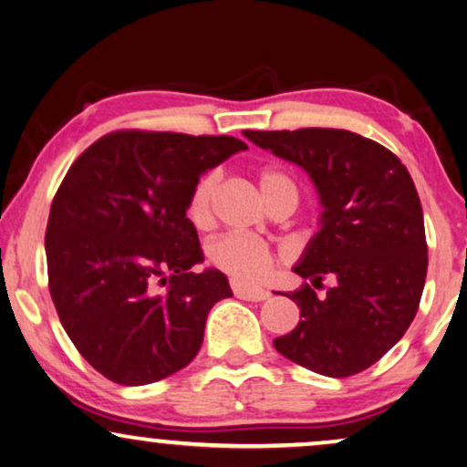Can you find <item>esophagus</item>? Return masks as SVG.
<instances>
[{
    "mask_svg": "<svg viewBox=\"0 0 467 467\" xmlns=\"http://www.w3.org/2000/svg\"><path fill=\"white\" fill-rule=\"evenodd\" d=\"M232 288L238 299H244V301H265L269 299V290L265 288H254V286H246V284H242L238 280H232Z\"/></svg>",
    "mask_w": 467,
    "mask_h": 467,
    "instance_id": "esophagus-1",
    "label": "esophagus"
}]
</instances>
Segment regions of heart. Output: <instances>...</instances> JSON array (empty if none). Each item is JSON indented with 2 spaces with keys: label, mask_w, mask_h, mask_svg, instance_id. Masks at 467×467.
<instances>
[{
  "label": "heart",
  "mask_w": 467,
  "mask_h": 467,
  "mask_svg": "<svg viewBox=\"0 0 467 467\" xmlns=\"http://www.w3.org/2000/svg\"><path fill=\"white\" fill-rule=\"evenodd\" d=\"M219 177L214 172H208L195 183L192 195H189L187 217L195 227H206L213 221V200L217 192ZM259 187L263 200L269 195L286 189L296 198V187L286 174L274 168H267L259 174ZM211 261L221 272L234 275L235 280L253 282L265 275L274 265V253L265 242L248 238V235L229 234L211 246Z\"/></svg>",
  "instance_id": "heart-1"
}]
</instances>
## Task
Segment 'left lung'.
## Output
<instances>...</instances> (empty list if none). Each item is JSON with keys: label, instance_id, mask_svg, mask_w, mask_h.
I'll return each mask as SVG.
<instances>
[{"label": "left lung", "instance_id": "8db88e82", "mask_svg": "<svg viewBox=\"0 0 467 467\" xmlns=\"http://www.w3.org/2000/svg\"><path fill=\"white\" fill-rule=\"evenodd\" d=\"M244 137L301 166L322 206L320 229L293 267L306 282L286 295L301 320L274 348L314 373H360L402 339L423 293L428 244L413 179L389 150L349 130ZM322 279L331 288L316 296Z\"/></svg>", "mask_w": 467, "mask_h": 467}]
</instances>
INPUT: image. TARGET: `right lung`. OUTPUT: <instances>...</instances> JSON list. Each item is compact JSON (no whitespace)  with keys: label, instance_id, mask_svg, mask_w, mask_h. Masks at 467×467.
Returning a JSON list of instances; mask_svg holds the SVG:
<instances>
[{"label":"right lung","instance_id":"add662e5","mask_svg":"<svg viewBox=\"0 0 467 467\" xmlns=\"http://www.w3.org/2000/svg\"><path fill=\"white\" fill-rule=\"evenodd\" d=\"M246 150L234 137L121 130L73 161L46 229L50 295L73 346L107 379L160 381L200 351L208 312L234 293L219 269L192 272L204 254L189 195Z\"/></svg>","mask_w":467,"mask_h":467}]
</instances>
